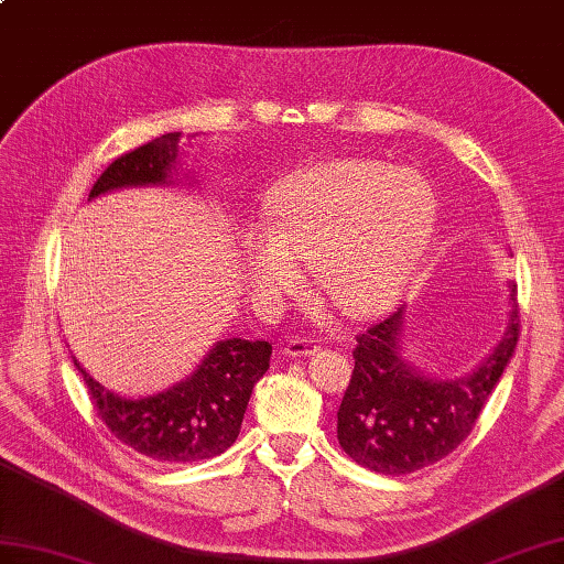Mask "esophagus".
<instances>
[{
	"label": "esophagus",
	"instance_id": "obj_1",
	"mask_svg": "<svg viewBox=\"0 0 564 564\" xmlns=\"http://www.w3.org/2000/svg\"><path fill=\"white\" fill-rule=\"evenodd\" d=\"M318 349L321 347H318V341H315V339H290V341H286V347H284V354L290 356V359H296V356H311Z\"/></svg>",
	"mask_w": 564,
	"mask_h": 564
}]
</instances>
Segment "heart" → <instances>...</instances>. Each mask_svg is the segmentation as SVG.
<instances>
[{
    "instance_id": "1",
    "label": "heart",
    "mask_w": 564,
    "mask_h": 564,
    "mask_svg": "<svg viewBox=\"0 0 564 564\" xmlns=\"http://www.w3.org/2000/svg\"><path fill=\"white\" fill-rule=\"evenodd\" d=\"M437 223L431 182L378 160H329L274 186L265 231L243 249L246 282L278 306L306 284L315 263L321 292L349 315L386 311L429 251Z\"/></svg>"
}]
</instances>
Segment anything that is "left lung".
<instances>
[{
    "label": "left lung",
    "instance_id": "8db88e82",
    "mask_svg": "<svg viewBox=\"0 0 564 564\" xmlns=\"http://www.w3.org/2000/svg\"><path fill=\"white\" fill-rule=\"evenodd\" d=\"M507 286L505 333L471 373L431 376L406 359V306L356 337L354 373L337 411V441L356 464L400 476L441 462L462 445L517 349V284Z\"/></svg>",
    "mask_w": 564,
    "mask_h": 564
}]
</instances>
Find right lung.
Instances as JSON below:
<instances>
[{
	"label": "right lung",
	"instance_id": "1",
	"mask_svg": "<svg viewBox=\"0 0 564 564\" xmlns=\"http://www.w3.org/2000/svg\"><path fill=\"white\" fill-rule=\"evenodd\" d=\"M178 143L182 133H164L117 158L95 182L88 200L119 188L182 184L176 178V167H182ZM270 354L265 339H219L188 378L145 397L117 394L100 386L76 359L74 366L117 441L145 459L176 464L210 459L235 445L253 386L270 368Z\"/></svg>",
	"mask_w": 564,
	"mask_h": 564
}]
</instances>
